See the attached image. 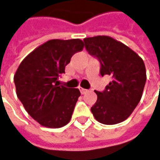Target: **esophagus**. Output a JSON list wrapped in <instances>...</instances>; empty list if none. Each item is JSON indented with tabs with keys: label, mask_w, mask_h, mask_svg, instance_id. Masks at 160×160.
<instances>
[{
	"label": "esophagus",
	"mask_w": 160,
	"mask_h": 160,
	"mask_svg": "<svg viewBox=\"0 0 160 160\" xmlns=\"http://www.w3.org/2000/svg\"><path fill=\"white\" fill-rule=\"evenodd\" d=\"M80 92L82 94H85L86 92H89V90H87V89H84V88H82V87H80Z\"/></svg>",
	"instance_id": "obj_1"
}]
</instances>
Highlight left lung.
<instances>
[{"label": "left lung", "instance_id": "left-lung-1", "mask_svg": "<svg viewBox=\"0 0 160 160\" xmlns=\"http://www.w3.org/2000/svg\"><path fill=\"white\" fill-rule=\"evenodd\" d=\"M84 41L88 53L100 61L101 75L113 78L104 91H94L97 101L91 108L92 115L102 124L120 123L141 99L147 79L144 62L129 47L111 37L85 38Z\"/></svg>", "mask_w": 160, "mask_h": 160}]
</instances>
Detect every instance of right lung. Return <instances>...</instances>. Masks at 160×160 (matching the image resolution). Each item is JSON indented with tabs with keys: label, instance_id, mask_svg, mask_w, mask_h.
I'll return each instance as SVG.
<instances>
[{
	"label": "right lung",
	"instance_id": "1",
	"mask_svg": "<svg viewBox=\"0 0 160 160\" xmlns=\"http://www.w3.org/2000/svg\"><path fill=\"white\" fill-rule=\"evenodd\" d=\"M79 38L51 39L22 60L14 75L16 93L25 110L40 125L60 128L70 122L78 97L77 88L58 84L74 54L82 51Z\"/></svg>",
	"mask_w": 160,
	"mask_h": 160
}]
</instances>
